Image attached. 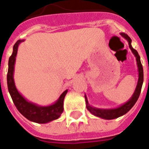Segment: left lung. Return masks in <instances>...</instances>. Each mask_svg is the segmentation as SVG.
<instances>
[{
  "instance_id": "left-lung-1",
  "label": "left lung",
  "mask_w": 149,
  "mask_h": 149,
  "mask_svg": "<svg viewBox=\"0 0 149 149\" xmlns=\"http://www.w3.org/2000/svg\"><path fill=\"white\" fill-rule=\"evenodd\" d=\"M120 36H122L123 38H125L128 42L129 48L132 50V53L134 54V56L136 57L137 61V65H138V70H139V79H138V83H137L136 88L134 91L133 95L132 97L130 98L126 103H125L122 105L116 107V108H111V109H103V108H97L91 106L89 104L88 100L86 96L85 95V100H86V107L87 110L91 112L92 114L94 116L99 117L103 119H106V120H112V119H115L118 118L120 116H123L126 113L132 108V107L134 106L135 103L137 102L138 99L139 97L140 93H141V86L143 84V79H144V74H143V67L141 63L140 60V56H139L138 52L135 49H134L132 46V39L130 37L127 36V34L125 33H120Z\"/></svg>"
}]
</instances>
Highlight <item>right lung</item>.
<instances>
[{
    "label": "right lung",
    "mask_w": 149,
    "mask_h": 149,
    "mask_svg": "<svg viewBox=\"0 0 149 149\" xmlns=\"http://www.w3.org/2000/svg\"><path fill=\"white\" fill-rule=\"evenodd\" d=\"M24 41V39L17 41L13 47L12 54L9 58L7 75L8 91L15 107L24 118L38 124L49 123L52 120L58 119L63 112V101L68 90L64 91L54 104L49 106H39L38 104L29 101L18 92L14 80V72L18 45Z\"/></svg>",
    "instance_id": "1"
}]
</instances>
